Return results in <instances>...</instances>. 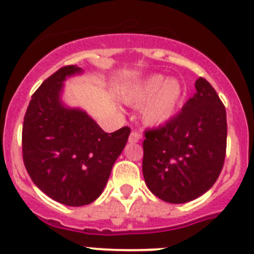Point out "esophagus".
Returning a JSON list of instances; mask_svg holds the SVG:
<instances>
[{"mask_svg":"<svg viewBox=\"0 0 254 254\" xmlns=\"http://www.w3.org/2000/svg\"><path fill=\"white\" fill-rule=\"evenodd\" d=\"M139 140H140V134H139L138 131H134V130H132L129 135V143L134 144V143H138Z\"/></svg>","mask_w":254,"mask_h":254,"instance_id":"1","label":"esophagus"}]
</instances>
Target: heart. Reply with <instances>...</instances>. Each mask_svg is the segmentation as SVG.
<instances>
[{
    "label": "heart",
    "mask_w": 254,
    "mask_h": 254,
    "mask_svg": "<svg viewBox=\"0 0 254 254\" xmlns=\"http://www.w3.org/2000/svg\"><path fill=\"white\" fill-rule=\"evenodd\" d=\"M184 86L177 78L154 74L134 84L125 93V102L141 107V118L148 127H161L173 118L184 99Z\"/></svg>",
    "instance_id": "b5f03b06"
}]
</instances>
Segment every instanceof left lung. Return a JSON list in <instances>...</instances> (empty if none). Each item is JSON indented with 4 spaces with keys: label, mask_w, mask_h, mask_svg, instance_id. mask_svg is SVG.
<instances>
[{
    "label": "left lung",
    "mask_w": 254,
    "mask_h": 254,
    "mask_svg": "<svg viewBox=\"0 0 254 254\" xmlns=\"http://www.w3.org/2000/svg\"><path fill=\"white\" fill-rule=\"evenodd\" d=\"M182 111L164 127L145 131L143 176L148 189L171 204L204 195L218 180L227 149V113L204 78Z\"/></svg>",
    "instance_id": "left-lung-1"
}]
</instances>
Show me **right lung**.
<instances>
[{"instance_id":"1","label":"right lung","mask_w":254,"mask_h":254,"mask_svg":"<svg viewBox=\"0 0 254 254\" xmlns=\"http://www.w3.org/2000/svg\"><path fill=\"white\" fill-rule=\"evenodd\" d=\"M82 73L67 65L45 79L22 125L27 173L45 195L67 206L88 205L101 195L130 134L127 127L107 134L86 111L64 104V82Z\"/></svg>"}]
</instances>
